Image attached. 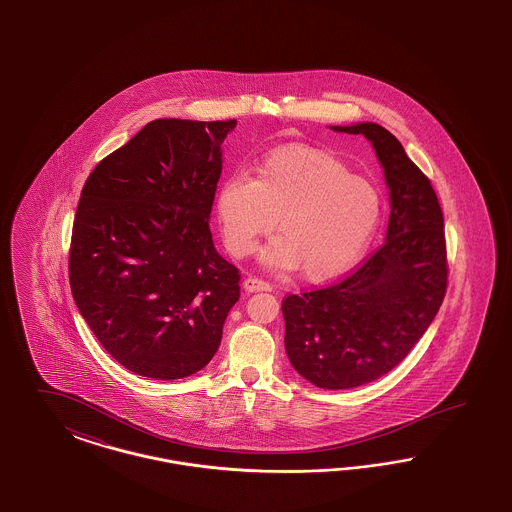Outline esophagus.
<instances>
[{
	"mask_svg": "<svg viewBox=\"0 0 512 512\" xmlns=\"http://www.w3.org/2000/svg\"><path fill=\"white\" fill-rule=\"evenodd\" d=\"M243 288L247 290V292H269L271 290V284L265 283V281H260V279H256V277H248L245 279V283H243Z\"/></svg>",
	"mask_w": 512,
	"mask_h": 512,
	"instance_id": "1",
	"label": "esophagus"
}]
</instances>
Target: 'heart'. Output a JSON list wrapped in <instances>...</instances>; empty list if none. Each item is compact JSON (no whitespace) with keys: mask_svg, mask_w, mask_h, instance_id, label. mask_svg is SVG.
<instances>
[{"mask_svg":"<svg viewBox=\"0 0 512 512\" xmlns=\"http://www.w3.org/2000/svg\"><path fill=\"white\" fill-rule=\"evenodd\" d=\"M381 209L374 182L313 148L269 153L254 178L233 174L216 193L218 222L233 256L252 254L275 226L279 235L265 245L262 262L283 271L302 267L311 283L332 281L359 262Z\"/></svg>","mask_w":512,"mask_h":512,"instance_id":"1","label":"heart"}]
</instances>
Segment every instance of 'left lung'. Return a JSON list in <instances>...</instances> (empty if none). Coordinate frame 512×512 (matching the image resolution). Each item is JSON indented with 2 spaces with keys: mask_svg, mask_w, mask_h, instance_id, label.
<instances>
[{
  "mask_svg": "<svg viewBox=\"0 0 512 512\" xmlns=\"http://www.w3.org/2000/svg\"><path fill=\"white\" fill-rule=\"evenodd\" d=\"M362 134L389 188L385 243L357 271L283 302L284 349L321 389H353L406 359L442 305L448 283L444 218L429 178L378 123L330 127Z\"/></svg>",
  "mask_w": 512,
  "mask_h": 512,
  "instance_id": "1",
  "label": "left lung"
}]
</instances>
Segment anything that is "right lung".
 <instances>
[{"label": "right lung", "mask_w": 512, "mask_h": 512, "mask_svg": "<svg viewBox=\"0 0 512 512\" xmlns=\"http://www.w3.org/2000/svg\"><path fill=\"white\" fill-rule=\"evenodd\" d=\"M229 121L155 119L87 178L70 247L81 317L121 366L180 379L205 368L239 300L209 220Z\"/></svg>", "instance_id": "right-lung-1"}]
</instances>
